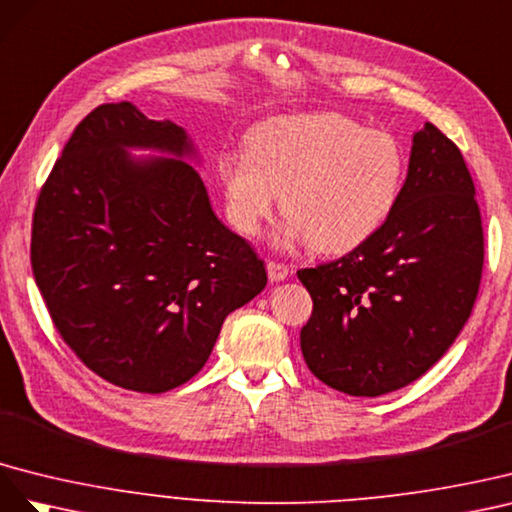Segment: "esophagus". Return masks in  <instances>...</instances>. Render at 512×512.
I'll list each match as a JSON object with an SVG mask.
<instances>
[{"mask_svg":"<svg viewBox=\"0 0 512 512\" xmlns=\"http://www.w3.org/2000/svg\"><path fill=\"white\" fill-rule=\"evenodd\" d=\"M266 268H268L270 281H274V283L285 281L287 276H291V268H289V266H285V264H281V261H268Z\"/></svg>","mask_w":512,"mask_h":512,"instance_id":"1","label":"esophagus"}]
</instances>
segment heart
I'll list each match as a JSON object with an SVG mask.
<instances>
[{"instance_id":"b5f03b06","label":"heart","mask_w":512,"mask_h":512,"mask_svg":"<svg viewBox=\"0 0 512 512\" xmlns=\"http://www.w3.org/2000/svg\"><path fill=\"white\" fill-rule=\"evenodd\" d=\"M229 223L259 233L281 193L287 240L343 253L386 223L401 197L407 156L386 130L339 113L281 115L246 135V152L216 160Z\"/></svg>"}]
</instances>
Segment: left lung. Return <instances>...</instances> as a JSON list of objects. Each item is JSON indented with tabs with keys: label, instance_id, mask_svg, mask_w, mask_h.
I'll use <instances>...</instances> for the list:
<instances>
[{
	"label": "left lung",
	"instance_id": "obj_1",
	"mask_svg": "<svg viewBox=\"0 0 512 512\" xmlns=\"http://www.w3.org/2000/svg\"><path fill=\"white\" fill-rule=\"evenodd\" d=\"M474 180L440 128L414 135L386 223L347 255L298 270L313 298L300 347L311 373L352 397L412 384L457 339L478 296L485 236Z\"/></svg>",
	"mask_w": 512,
	"mask_h": 512
}]
</instances>
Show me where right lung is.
Instances as JSON below:
<instances>
[{"instance_id": "add662e5", "label": "right lung", "mask_w": 512, "mask_h": 512, "mask_svg": "<svg viewBox=\"0 0 512 512\" xmlns=\"http://www.w3.org/2000/svg\"><path fill=\"white\" fill-rule=\"evenodd\" d=\"M184 130L130 102L75 128L42 184L32 270L55 330L107 382L145 394L186 384L225 317L268 283L264 261L212 212Z\"/></svg>"}]
</instances>
